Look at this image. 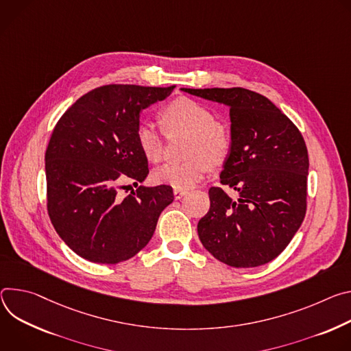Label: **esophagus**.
Wrapping results in <instances>:
<instances>
[{
    "label": "esophagus",
    "mask_w": 351,
    "mask_h": 351,
    "mask_svg": "<svg viewBox=\"0 0 351 351\" xmlns=\"http://www.w3.org/2000/svg\"><path fill=\"white\" fill-rule=\"evenodd\" d=\"M173 193H174V199H181L182 197L186 195L188 191H185V189H174Z\"/></svg>",
    "instance_id": "obj_1"
}]
</instances>
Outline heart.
Instances as JSON below:
<instances>
[{
    "label": "heart",
    "mask_w": 351,
    "mask_h": 351,
    "mask_svg": "<svg viewBox=\"0 0 351 351\" xmlns=\"http://www.w3.org/2000/svg\"><path fill=\"white\" fill-rule=\"evenodd\" d=\"M162 124L169 134H188L185 158L181 163H166L153 173L158 184L174 189H188L201 181L209 167L224 163L231 147L228 130L215 121L213 112L195 100L177 99L160 112ZM136 143L145 158L156 163L163 154V135L150 123H141L135 132Z\"/></svg>",
    "instance_id": "b5f03b06"
}]
</instances>
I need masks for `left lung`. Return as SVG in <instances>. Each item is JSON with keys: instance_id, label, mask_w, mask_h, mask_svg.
<instances>
[{"instance_id": "1", "label": "left lung", "mask_w": 351, "mask_h": 351, "mask_svg": "<svg viewBox=\"0 0 351 351\" xmlns=\"http://www.w3.org/2000/svg\"><path fill=\"white\" fill-rule=\"evenodd\" d=\"M230 108L231 147L220 182L232 199L209 189L210 208L198 223L202 245L232 267L274 261L300 228L306 209L308 152L302 135L274 103L243 88L186 89Z\"/></svg>"}]
</instances>
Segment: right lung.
<instances>
[{
  "label": "right lung",
  "instance_id": "1",
  "mask_svg": "<svg viewBox=\"0 0 351 351\" xmlns=\"http://www.w3.org/2000/svg\"><path fill=\"white\" fill-rule=\"evenodd\" d=\"M176 86L107 85L77 99L57 123L46 150L47 209L62 241L80 256L114 265L150 241L174 201L169 185L121 197L123 181L143 182L147 159L136 143L141 112Z\"/></svg>",
  "mask_w": 351,
  "mask_h": 351
}]
</instances>
